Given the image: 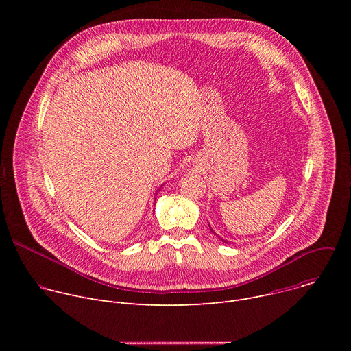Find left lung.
<instances>
[{
	"instance_id": "1",
	"label": "left lung",
	"mask_w": 351,
	"mask_h": 351,
	"mask_svg": "<svg viewBox=\"0 0 351 351\" xmlns=\"http://www.w3.org/2000/svg\"><path fill=\"white\" fill-rule=\"evenodd\" d=\"M223 241H226V240H223Z\"/></svg>"
}]
</instances>
